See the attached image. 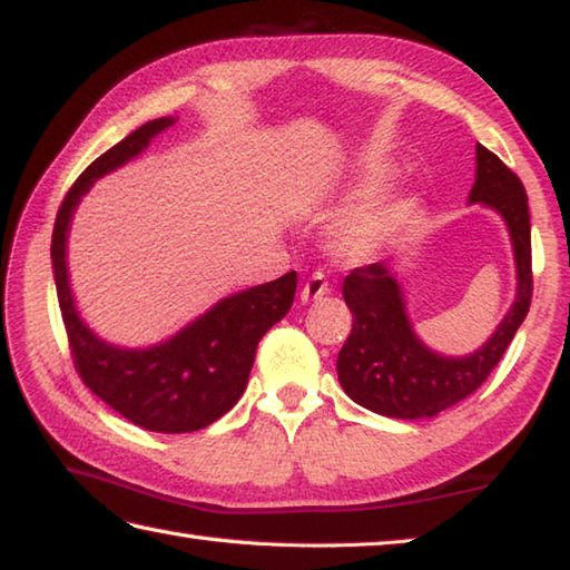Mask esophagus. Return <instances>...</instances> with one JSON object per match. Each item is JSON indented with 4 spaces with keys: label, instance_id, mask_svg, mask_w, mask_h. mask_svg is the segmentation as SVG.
<instances>
[{
    "label": "esophagus",
    "instance_id": "34e87169",
    "mask_svg": "<svg viewBox=\"0 0 570 570\" xmlns=\"http://www.w3.org/2000/svg\"><path fill=\"white\" fill-rule=\"evenodd\" d=\"M327 293H330V285H327V281H325V275H322V273H313V275L307 277L305 287L299 289V303H303V305L315 303V299L325 297Z\"/></svg>",
    "mask_w": 570,
    "mask_h": 570
}]
</instances>
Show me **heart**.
<instances>
[{
	"instance_id": "b5f03b06",
	"label": "heart",
	"mask_w": 570,
	"mask_h": 570,
	"mask_svg": "<svg viewBox=\"0 0 570 570\" xmlns=\"http://www.w3.org/2000/svg\"><path fill=\"white\" fill-rule=\"evenodd\" d=\"M386 176H390V168L386 166H377L370 170L360 184H354L350 188L347 203L370 196L372 190H377L382 186V180ZM404 210L406 200L402 196H377L374 200H367L357 210H352L345 220H340L337 228L332 230V255H335L340 263L347 265L370 263L372 257H377L386 248V243L392 240Z\"/></svg>"
}]
</instances>
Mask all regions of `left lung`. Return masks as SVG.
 <instances>
[{"instance_id": "left-lung-1", "label": "left lung", "mask_w": 570, "mask_h": 570, "mask_svg": "<svg viewBox=\"0 0 570 570\" xmlns=\"http://www.w3.org/2000/svg\"><path fill=\"white\" fill-rule=\"evenodd\" d=\"M484 206L507 223L517 295L484 345L469 354H442L416 335L404 287L390 263L352 271L342 295L354 317L337 354V377L352 402L392 419L436 416L476 392L511 345L531 305V218L529 198L517 174L489 148L476 144V178L469 206Z\"/></svg>"}]
</instances>
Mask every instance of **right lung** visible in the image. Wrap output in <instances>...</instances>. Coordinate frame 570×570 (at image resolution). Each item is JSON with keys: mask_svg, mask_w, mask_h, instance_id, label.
Listing matches in <instances>:
<instances>
[{"mask_svg": "<svg viewBox=\"0 0 570 570\" xmlns=\"http://www.w3.org/2000/svg\"><path fill=\"white\" fill-rule=\"evenodd\" d=\"M176 121V116L154 118L96 158L63 198L51 235L53 285L83 384L131 424L160 434L198 432L240 400L257 342L287 315L297 289L295 273L240 289L148 347L114 345L86 325L71 293L67 261L73 213L96 180L141 156Z\"/></svg>", "mask_w": 570, "mask_h": 570, "instance_id": "add662e5", "label": "right lung"}]
</instances>
